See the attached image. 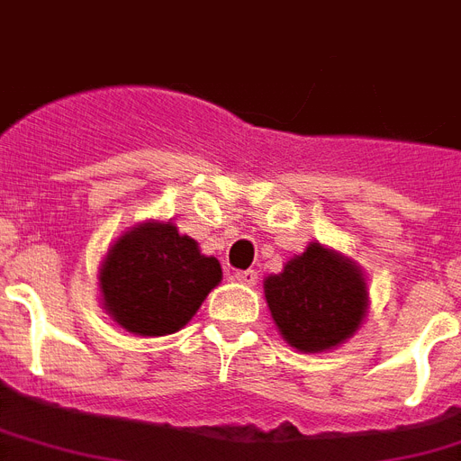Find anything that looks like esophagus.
I'll use <instances>...</instances> for the list:
<instances>
[{"label": "esophagus", "mask_w": 461, "mask_h": 461, "mask_svg": "<svg viewBox=\"0 0 461 461\" xmlns=\"http://www.w3.org/2000/svg\"><path fill=\"white\" fill-rule=\"evenodd\" d=\"M234 280H237V283H241V285H246V287H254L256 283H258V276H256V270H237V273H234Z\"/></svg>", "instance_id": "esophagus-1"}]
</instances>
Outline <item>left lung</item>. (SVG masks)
Returning <instances> with one entry per match:
<instances>
[{
	"mask_svg": "<svg viewBox=\"0 0 461 461\" xmlns=\"http://www.w3.org/2000/svg\"><path fill=\"white\" fill-rule=\"evenodd\" d=\"M263 293L280 336L300 353H326L353 339L370 309L363 268L319 241L266 277Z\"/></svg>",
	"mask_w": 461,
	"mask_h": 461,
	"instance_id": "left-lung-1",
	"label": "left lung"
}]
</instances>
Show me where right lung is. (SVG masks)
<instances>
[{"mask_svg": "<svg viewBox=\"0 0 461 461\" xmlns=\"http://www.w3.org/2000/svg\"><path fill=\"white\" fill-rule=\"evenodd\" d=\"M220 280V261L200 254L198 241L171 220L128 227L98 266L104 312L142 339L181 331Z\"/></svg>", "mask_w": 461, "mask_h": 461, "instance_id": "obj_1", "label": "right lung"}]
</instances>
